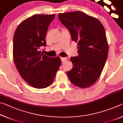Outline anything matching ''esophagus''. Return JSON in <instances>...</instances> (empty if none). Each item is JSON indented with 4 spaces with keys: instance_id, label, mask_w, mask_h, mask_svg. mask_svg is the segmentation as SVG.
I'll return each instance as SVG.
<instances>
[{
    "instance_id": "34e87169",
    "label": "esophagus",
    "mask_w": 123,
    "mask_h": 123,
    "mask_svg": "<svg viewBox=\"0 0 123 123\" xmlns=\"http://www.w3.org/2000/svg\"><path fill=\"white\" fill-rule=\"evenodd\" d=\"M67 58L66 57H61V61L62 62H64L66 61L67 60Z\"/></svg>"
}]
</instances>
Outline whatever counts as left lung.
<instances>
[{
  "mask_svg": "<svg viewBox=\"0 0 123 123\" xmlns=\"http://www.w3.org/2000/svg\"><path fill=\"white\" fill-rule=\"evenodd\" d=\"M58 17L78 45L79 56L70 59L73 67L67 72L68 78L77 87H90L100 76L107 59L105 28L97 18L80 11L59 13Z\"/></svg>",
  "mask_w": 123,
  "mask_h": 123,
  "instance_id": "obj_1",
  "label": "left lung"
}]
</instances>
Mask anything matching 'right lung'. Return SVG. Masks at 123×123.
<instances>
[{
  "label": "right lung",
  "instance_id": "obj_1",
  "mask_svg": "<svg viewBox=\"0 0 123 123\" xmlns=\"http://www.w3.org/2000/svg\"><path fill=\"white\" fill-rule=\"evenodd\" d=\"M55 17V14H35L20 23L14 34V64L22 78L36 88L50 86L61 64L59 56L50 57L39 50L46 45L48 28Z\"/></svg>",
  "mask_w": 123,
  "mask_h": 123
}]
</instances>
